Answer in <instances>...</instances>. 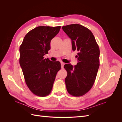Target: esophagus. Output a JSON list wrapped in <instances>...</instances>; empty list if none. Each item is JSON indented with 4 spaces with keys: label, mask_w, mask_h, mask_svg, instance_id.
I'll return each mask as SVG.
<instances>
[{
    "label": "esophagus",
    "mask_w": 122,
    "mask_h": 122,
    "mask_svg": "<svg viewBox=\"0 0 122 122\" xmlns=\"http://www.w3.org/2000/svg\"><path fill=\"white\" fill-rule=\"evenodd\" d=\"M61 68L62 69L64 68V65H65V63L64 62H61Z\"/></svg>",
    "instance_id": "obj_1"
}]
</instances>
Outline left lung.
<instances>
[{
    "instance_id": "obj_1",
    "label": "left lung",
    "mask_w": 122,
    "mask_h": 122,
    "mask_svg": "<svg viewBox=\"0 0 122 122\" xmlns=\"http://www.w3.org/2000/svg\"><path fill=\"white\" fill-rule=\"evenodd\" d=\"M72 41V50L78 51L76 57L78 63L73 67L66 64L67 71L65 78L68 93L73 96H82L93 86L100 65L99 46L92 31L78 24L62 27Z\"/></svg>"
}]
</instances>
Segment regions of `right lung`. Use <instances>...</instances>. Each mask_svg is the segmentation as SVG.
I'll use <instances>...</instances> for the list:
<instances>
[{"label":"right lung","instance_id":"1","mask_svg":"<svg viewBox=\"0 0 122 122\" xmlns=\"http://www.w3.org/2000/svg\"><path fill=\"white\" fill-rule=\"evenodd\" d=\"M61 26H38L25 35L20 47L19 62L25 82L32 93L45 97L51 92L60 61H51L44 55L50 49V42Z\"/></svg>","mask_w":122,"mask_h":122}]
</instances>
